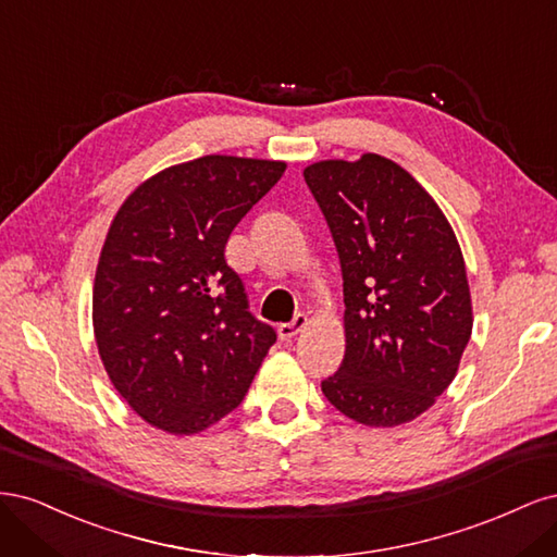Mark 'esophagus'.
<instances>
[{
  "mask_svg": "<svg viewBox=\"0 0 557 557\" xmlns=\"http://www.w3.org/2000/svg\"><path fill=\"white\" fill-rule=\"evenodd\" d=\"M307 325H309V315L297 313L293 318V323H281L278 325V336H281V339H293V336H297Z\"/></svg>",
  "mask_w": 557,
  "mask_h": 557,
  "instance_id": "obj_1",
  "label": "esophagus"
}]
</instances>
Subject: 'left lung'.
Wrapping results in <instances>:
<instances>
[{
    "instance_id": "obj_1",
    "label": "left lung",
    "mask_w": 557,
    "mask_h": 557,
    "mask_svg": "<svg viewBox=\"0 0 557 557\" xmlns=\"http://www.w3.org/2000/svg\"><path fill=\"white\" fill-rule=\"evenodd\" d=\"M344 274L346 356L323 381L367 428L425 413L458 374L474 313L448 218L407 170L376 153L305 170Z\"/></svg>"
}]
</instances>
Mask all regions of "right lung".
<instances>
[{"label": "right lung", "instance_id": "right-lung-1", "mask_svg": "<svg viewBox=\"0 0 557 557\" xmlns=\"http://www.w3.org/2000/svg\"><path fill=\"white\" fill-rule=\"evenodd\" d=\"M283 160L205 156L139 183L113 215L92 288V332L132 411L174 436L242 404L276 332L252 318L225 244L274 188Z\"/></svg>", "mask_w": 557, "mask_h": 557}]
</instances>
